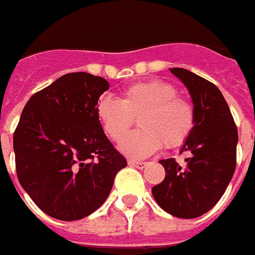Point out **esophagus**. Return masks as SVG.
Instances as JSON below:
<instances>
[{"mask_svg": "<svg viewBox=\"0 0 255 255\" xmlns=\"http://www.w3.org/2000/svg\"><path fill=\"white\" fill-rule=\"evenodd\" d=\"M128 165L137 168V169H143V168L147 165V163H144V161H135V160H129V161H128Z\"/></svg>", "mask_w": 255, "mask_h": 255, "instance_id": "34e87169", "label": "esophagus"}]
</instances>
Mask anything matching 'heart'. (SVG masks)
I'll list each match as a JSON object with an SVG mask.
<instances>
[{
	"label": "heart",
	"mask_w": 255,
	"mask_h": 255,
	"mask_svg": "<svg viewBox=\"0 0 255 255\" xmlns=\"http://www.w3.org/2000/svg\"><path fill=\"white\" fill-rule=\"evenodd\" d=\"M177 88L164 81L139 82L123 91L122 99L102 96L96 116L106 135L120 141L138 118L140 128L119 145L132 159H144L161 149L180 147L189 137L196 112L188 100L177 96Z\"/></svg>",
	"instance_id": "heart-1"
}]
</instances>
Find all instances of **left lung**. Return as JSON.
<instances>
[{
  "mask_svg": "<svg viewBox=\"0 0 255 255\" xmlns=\"http://www.w3.org/2000/svg\"><path fill=\"white\" fill-rule=\"evenodd\" d=\"M170 73L188 88L196 123L180 149L189 153L185 165H178L174 159L160 160L165 178L152 188V194L167 213L196 218L217 204L233 177L238 132L217 86L189 70L173 67Z\"/></svg>",
  "mask_w": 255,
  "mask_h": 255,
  "instance_id": "obj_1",
  "label": "left lung"
}]
</instances>
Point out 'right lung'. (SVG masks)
Returning <instances> with one entry per match:
<instances>
[{"mask_svg":"<svg viewBox=\"0 0 255 255\" xmlns=\"http://www.w3.org/2000/svg\"><path fill=\"white\" fill-rule=\"evenodd\" d=\"M110 85L70 73L34 94L13 136L19 184L50 217L75 221L99 209L127 161L104 135L96 103Z\"/></svg>","mask_w":255,"mask_h":255,"instance_id":"obj_1","label":"right lung"}]
</instances>
